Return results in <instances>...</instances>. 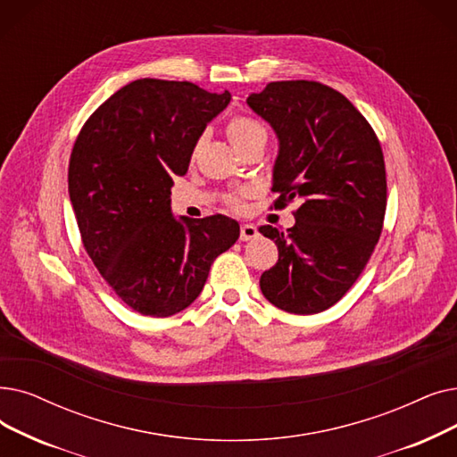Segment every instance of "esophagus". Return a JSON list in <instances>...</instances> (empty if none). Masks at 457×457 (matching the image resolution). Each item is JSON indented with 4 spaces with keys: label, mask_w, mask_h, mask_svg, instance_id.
Masks as SVG:
<instances>
[{
    "label": "esophagus",
    "mask_w": 457,
    "mask_h": 457,
    "mask_svg": "<svg viewBox=\"0 0 457 457\" xmlns=\"http://www.w3.org/2000/svg\"><path fill=\"white\" fill-rule=\"evenodd\" d=\"M257 235H260V231H257L255 226H252V224H243L241 226V241H252V239H255Z\"/></svg>",
    "instance_id": "esophagus-1"
}]
</instances>
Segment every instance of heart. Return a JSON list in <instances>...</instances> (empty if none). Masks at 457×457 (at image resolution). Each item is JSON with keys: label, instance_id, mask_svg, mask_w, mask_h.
<instances>
[{"label": "heart", "instance_id": "heart-1", "mask_svg": "<svg viewBox=\"0 0 457 457\" xmlns=\"http://www.w3.org/2000/svg\"><path fill=\"white\" fill-rule=\"evenodd\" d=\"M228 136L231 144L237 149H241L250 142L267 140V129L263 127V123H260L250 115H235L228 125ZM231 202L235 204V197Z\"/></svg>", "mask_w": 457, "mask_h": 457}]
</instances>
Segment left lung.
Masks as SVG:
<instances>
[{"label": "left lung", "instance_id": "left-lung-1", "mask_svg": "<svg viewBox=\"0 0 457 457\" xmlns=\"http://www.w3.org/2000/svg\"><path fill=\"white\" fill-rule=\"evenodd\" d=\"M246 104L278 137L274 207L299 205L287 231L260 228L278 246L262 293L284 312L320 313L356 282L379 241L386 209L381 144L364 115L323 84L270 82Z\"/></svg>", "mask_w": 457, "mask_h": 457}]
</instances>
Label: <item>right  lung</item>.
<instances>
[{
    "mask_svg": "<svg viewBox=\"0 0 457 457\" xmlns=\"http://www.w3.org/2000/svg\"><path fill=\"white\" fill-rule=\"evenodd\" d=\"M229 91L144 78L115 91L76 137L69 195L91 262L134 312L168 317L200 296L212 262L239 239L224 214L177 218L175 175H185L205 127Z\"/></svg>",
    "mask_w": 457,
    "mask_h": 457,
    "instance_id": "right-lung-1",
    "label": "right lung"
}]
</instances>
